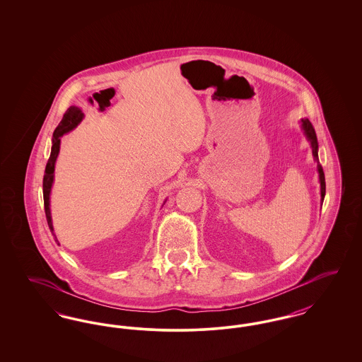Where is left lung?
Instances as JSON below:
<instances>
[{
    "instance_id": "left-lung-1",
    "label": "left lung",
    "mask_w": 362,
    "mask_h": 362,
    "mask_svg": "<svg viewBox=\"0 0 362 362\" xmlns=\"http://www.w3.org/2000/svg\"><path fill=\"white\" fill-rule=\"evenodd\" d=\"M301 129L304 130V134L305 137L308 138L310 141V148H312V155L315 161L317 163V173H319V182H320V195H322V204H323V199H325V195H326V179H325V173H323V168L319 163V156H317V138H316V133H315V129L312 126L310 119H301Z\"/></svg>"
}]
</instances>
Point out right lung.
<instances>
[{"label":"right lung","mask_w":362,"mask_h":362,"mask_svg":"<svg viewBox=\"0 0 362 362\" xmlns=\"http://www.w3.org/2000/svg\"><path fill=\"white\" fill-rule=\"evenodd\" d=\"M84 118V112L78 108L71 105L68 108V111L65 112L62 121L59 122V124L57 126V129L54 130L52 134V153L49 157V161L46 164V170H45V176H43V199H45V213H46V218H47V224L54 235V228H52V211H50V192H52V182H54V168H55V161L59 153V145H61V137L66 133H69L70 130H73L80 122ZM55 238V235H54ZM55 241L57 238H55ZM59 245V243H58Z\"/></svg>","instance_id":"right-lung-1"}]
</instances>
